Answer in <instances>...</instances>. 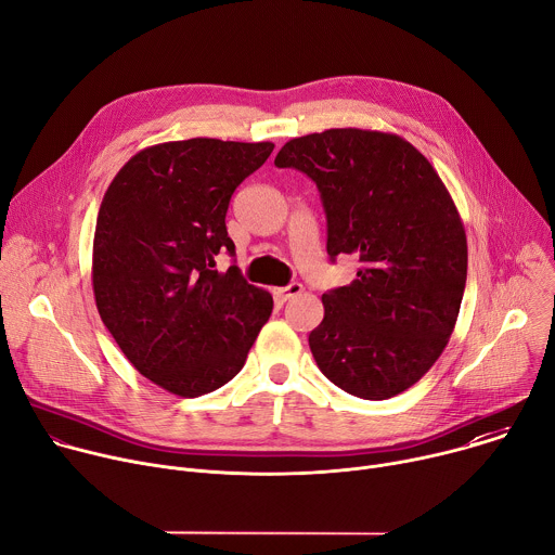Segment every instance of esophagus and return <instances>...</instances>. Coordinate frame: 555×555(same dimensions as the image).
<instances>
[{
	"mask_svg": "<svg viewBox=\"0 0 555 555\" xmlns=\"http://www.w3.org/2000/svg\"><path fill=\"white\" fill-rule=\"evenodd\" d=\"M300 292H302V285H300V283H289V285H285V287H274V289H272V294H274V298H276L279 302H285V300L298 296Z\"/></svg>",
	"mask_w": 555,
	"mask_h": 555,
	"instance_id": "34e87169",
	"label": "esophagus"
}]
</instances>
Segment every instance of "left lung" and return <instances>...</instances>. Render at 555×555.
I'll return each mask as SVG.
<instances>
[{
    "label": "left lung",
    "instance_id": "left-lung-1",
    "mask_svg": "<svg viewBox=\"0 0 555 555\" xmlns=\"http://www.w3.org/2000/svg\"><path fill=\"white\" fill-rule=\"evenodd\" d=\"M274 165L319 186L330 259L362 263L323 294L315 364L362 400L411 388L446 349L465 289V228L446 184L404 138L356 127L294 138Z\"/></svg>",
    "mask_w": 555,
    "mask_h": 555
}]
</instances>
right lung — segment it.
<instances>
[{
	"label": "right lung",
	"mask_w": 555,
	"mask_h": 555,
	"mask_svg": "<svg viewBox=\"0 0 555 555\" xmlns=\"http://www.w3.org/2000/svg\"><path fill=\"white\" fill-rule=\"evenodd\" d=\"M272 142L191 138L138 151L112 180L96 219L92 285L101 319L153 384L199 398L242 371L272 313L270 292L240 268L225 212Z\"/></svg>",
	"instance_id": "1"
}]
</instances>
